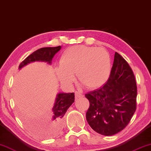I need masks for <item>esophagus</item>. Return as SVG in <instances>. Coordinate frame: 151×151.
I'll return each instance as SVG.
<instances>
[{
    "label": "esophagus",
    "mask_w": 151,
    "mask_h": 151,
    "mask_svg": "<svg viewBox=\"0 0 151 151\" xmlns=\"http://www.w3.org/2000/svg\"><path fill=\"white\" fill-rule=\"evenodd\" d=\"M75 96H76V99H78V98H80V97H83V95L79 91H76L75 92Z\"/></svg>",
    "instance_id": "esophagus-1"
}]
</instances>
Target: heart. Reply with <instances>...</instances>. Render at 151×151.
Returning a JSON list of instances; mask_svg holds the SVG:
<instances>
[{"label":"heart","instance_id":"heart-1","mask_svg":"<svg viewBox=\"0 0 151 151\" xmlns=\"http://www.w3.org/2000/svg\"><path fill=\"white\" fill-rule=\"evenodd\" d=\"M111 71L110 54L103 47L75 45L63 52L56 73L64 84L70 85L73 73L88 88H97L108 80Z\"/></svg>","mask_w":151,"mask_h":151}]
</instances>
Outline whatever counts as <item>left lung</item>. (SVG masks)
Listing matches in <instances>:
<instances>
[{"mask_svg":"<svg viewBox=\"0 0 151 151\" xmlns=\"http://www.w3.org/2000/svg\"><path fill=\"white\" fill-rule=\"evenodd\" d=\"M85 97L90 103L86 121L94 131L109 136L126 127L136 110L137 85L132 68L119 53L107 82Z\"/></svg>","mask_w":151,"mask_h":151,"instance_id":"8db88e82","label":"left lung"}]
</instances>
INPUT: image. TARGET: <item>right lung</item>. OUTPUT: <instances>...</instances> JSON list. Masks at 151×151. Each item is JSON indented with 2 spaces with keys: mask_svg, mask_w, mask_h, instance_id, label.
<instances>
[{
  "mask_svg": "<svg viewBox=\"0 0 151 151\" xmlns=\"http://www.w3.org/2000/svg\"><path fill=\"white\" fill-rule=\"evenodd\" d=\"M60 45L57 47H42L26 58L19 65L21 69L25 65L35 61H43L51 64L52 58L54 54L60 50ZM75 101V95L73 93H58L56 98V102L52 109V116L50 123L45 125L42 124H29V127L35 134L41 137H51L58 135L60 132L63 124V116L68 108Z\"/></svg>",
  "mask_w": 151,
  "mask_h": 151,
  "instance_id": "obj_1",
  "label": "right lung"
}]
</instances>
